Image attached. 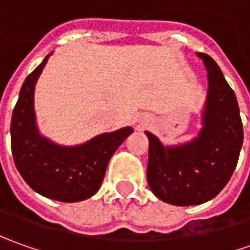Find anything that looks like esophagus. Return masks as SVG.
Returning <instances> with one entry per match:
<instances>
[{
  "mask_svg": "<svg viewBox=\"0 0 250 250\" xmlns=\"http://www.w3.org/2000/svg\"><path fill=\"white\" fill-rule=\"evenodd\" d=\"M149 122H150L149 115H140L139 118H138V124H139L138 126H139V128H145Z\"/></svg>",
  "mask_w": 250,
  "mask_h": 250,
  "instance_id": "esophagus-1",
  "label": "esophagus"
}]
</instances>
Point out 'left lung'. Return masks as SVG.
<instances>
[{
  "mask_svg": "<svg viewBox=\"0 0 250 250\" xmlns=\"http://www.w3.org/2000/svg\"><path fill=\"white\" fill-rule=\"evenodd\" d=\"M207 71V94L196 136L163 145L149 130L147 184L160 200L174 206H195L216 197L232 175L244 142L235 93L216 61L196 53Z\"/></svg>",
  "mask_w": 250,
  "mask_h": 250,
  "instance_id": "1",
  "label": "left lung"
}]
</instances>
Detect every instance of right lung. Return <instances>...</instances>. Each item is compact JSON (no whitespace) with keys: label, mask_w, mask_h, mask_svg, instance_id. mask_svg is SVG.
Here are the masks:
<instances>
[{"label":"right lung","mask_w":250,"mask_h":250,"mask_svg":"<svg viewBox=\"0 0 250 250\" xmlns=\"http://www.w3.org/2000/svg\"><path fill=\"white\" fill-rule=\"evenodd\" d=\"M51 54L22 84L12 112L11 147L15 166L34 192L53 200L75 203L97 193L108 161L133 128L104 132L72 146L44 136L36 120L34 89Z\"/></svg>","instance_id":"1"}]
</instances>
